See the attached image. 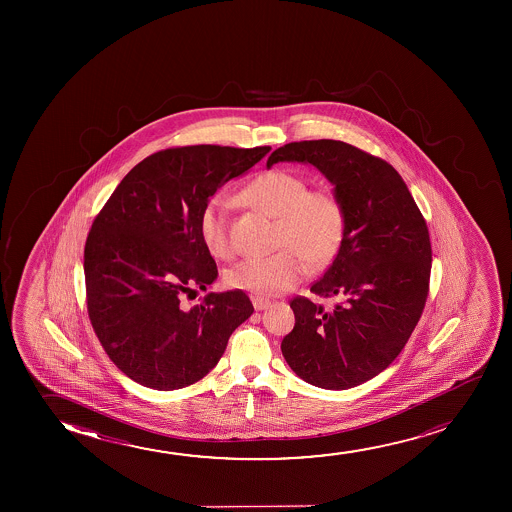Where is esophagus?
<instances>
[{
	"mask_svg": "<svg viewBox=\"0 0 512 512\" xmlns=\"http://www.w3.org/2000/svg\"><path fill=\"white\" fill-rule=\"evenodd\" d=\"M253 308L257 309V311H262V309L269 308V304L271 302L264 299V297H252Z\"/></svg>",
	"mask_w": 512,
	"mask_h": 512,
	"instance_id": "1",
	"label": "esophagus"
}]
</instances>
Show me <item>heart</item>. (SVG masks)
<instances>
[{"label": "heart", "instance_id": "heart-1", "mask_svg": "<svg viewBox=\"0 0 512 512\" xmlns=\"http://www.w3.org/2000/svg\"><path fill=\"white\" fill-rule=\"evenodd\" d=\"M239 199L255 210L278 218L280 252L248 257L225 273L227 285L255 295H280L308 273V260L323 266L336 255L344 236V210L329 190H308L302 176L287 169H269L255 176ZM206 250L218 259L229 257V201L213 196L197 220Z\"/></svg>", "mask_w": 512, "mask_h": 512}]
</instances>
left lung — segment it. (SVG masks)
<instances>
[{
	"mask_svg": "<svg viewBox=\"0 0 512 512\" xmlns=\"http://www.w3.org/2000/svg\"><path fill=\"white\" fill-rule=\"evenodd\" d=\"M278 162L315 166L344 210L336 259L311 287L343 302L325 311L295 297L281 353L309 385L348 390L385 371L420 320L432 267L427 224L393 166L344 141L288 143L269 155L267 169Z\"/></svg>",
	"mask_w": 512,
	"mask_h": 512,
	"instance_id": "1",
	"label": "left lung"
}]
</instances>
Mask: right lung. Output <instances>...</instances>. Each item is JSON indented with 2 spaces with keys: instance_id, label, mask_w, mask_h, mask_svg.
<instances>
[{
  "instance_id": "1",
  "label": "right lung",
  "mask_w": 512,
  "mask_h": 512,
  "mask_svg": "<svg viewBox=\"0 0 512 512\" xmlns=\"http://www.w3.org/2000/svg\"><path fill=\"white\" fill-rule=\"evenodd\" d=\"M271 147L168 148L136 164L94 218L84 250L87 311L113 364L140 385L178 390L204 378L253 313L245 292L183 295L217 280L197 220L218 187Z\"/></svg>"
}]
</instances>
